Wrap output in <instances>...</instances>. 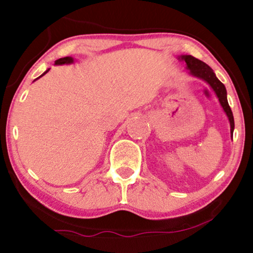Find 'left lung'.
Masks as SVG:
<instances>
[{
	"label": "left lung",
	"mask_w": 253,
	"mask_h": 253,
	"mask_svg": "<svg viewBox=\"0 0 253 253\" xmlns=\"http://www.w3.org/2000/svg\"><path fill=\"white\" fill-rule=\"evenodd\" d=\"M179 58L186 63V69L189 70L190 75H192L193 77H197L199 79H203V81H205L207 84L212 87L213 91L215 92L217 99H219L220 101V105L222 106L224 113L227 114L228 120H229L230 134L231 137H233L234 127H235L234 116H233V112H231L229 107V103H228L227 91H226V87H224V85L216 78V76L214 74L212 69H211L206 63H204L203 61L191 56V55H182Z\"/></svg>",
	"instance_id": "obj_1"
}]
</instances>
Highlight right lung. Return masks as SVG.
Listing matches in <instances>:
<instances>
[{"label":"right lung","instance_id":"add662e5","mask_svg":"<svg viewBox=\"0 0 253 253\" xmlns=\"http://www.w3.org/2000/svg\"><path fill=\"white\" fill-rule=\"evenodd\" d=\"M72 62H74V58L70 57V56H67V57L58 58V60L55 61V64H56V65H61V64H70V63H72ZM48 71H49V69H48V70H46V72H43V74L41 75V76H43L44 74H47ZM41 76H40V77H41Z\"/></svg>","mask_w":253,"mask_h":253}]
</instances>
